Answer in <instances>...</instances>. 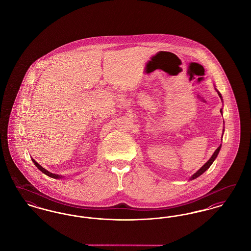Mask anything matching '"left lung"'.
I'll list each match as a JSON object with an SVG mask.
<instances>
[{"instance_id":"1","label":"left lung","mask_w":251,"mask_h":251,"mask_svg":"<svg viewBox=\"0 0 251 251\" xmlns=\"http://www.w3.org/2000/svg\"><path fill=\"white\" fill-rule=\"evenodd\" d=\"M217 93H218L219 97L222 99V96H221V94H220L218 91H217ZM220 112H221V114H222V109L220 110ZM220 149H221V145H220V146H219V147L216 149V151H215V152H214V154L212 155V157L210 158V160H209V161H208V162H207V163H206V164H205V165H204V166H203V167H201V168L199 171H197V172H196V173H195V174L192 176L191 178H190V179H196V178L200 177V176H201V174H203V173H204V172H205V171H206V170H207L209 167H211V165H212V164H213V162L215 161V158L217 157V154H218V152H219Z\"/></svg>"}]
</instances>
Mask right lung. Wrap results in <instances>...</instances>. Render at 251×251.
I'll list each match as a JSON object with an SVG mask.
<instances>
[{
	"label": "right lung",
	"instance_id": "add662e5",
	"mask_svg": "<svg viewBox=\"0 0 251 251\" xmlns=\"http://www.w3.org/2000/svg\"><path fill=\"white\" fill-rule=\"evenodd\" d=\"M33 160V162H34V164L36 165V167L40 170V171H42L44 174H46L47 176L49 177H51V178H54V179H58V178H62V177H60L59 175H57V174H53V173H50V172H49L48 170H46L45 168H43V167H41L38 163H36V161L34 160V159H32Z\"/></svg>",
	"mask_w": 251,
	"mask_h": 251
}]
</instances>
